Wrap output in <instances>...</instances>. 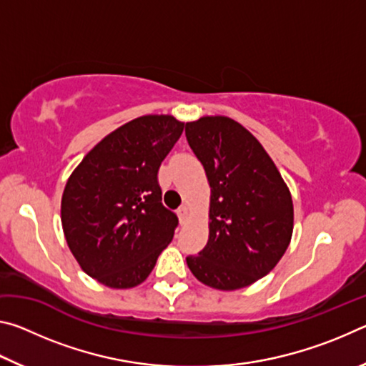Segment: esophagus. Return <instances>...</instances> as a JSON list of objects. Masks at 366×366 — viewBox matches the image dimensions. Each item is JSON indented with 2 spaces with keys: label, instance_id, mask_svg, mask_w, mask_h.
<instances>
[{
  "label": "esophagus",
  "instance_id": "34e87169",
  "mask_svg": "<svg viewBox=\"0 0 366 366\" xmlns=\"http://www.w3.org/2000/svg\"><path fill=\"white\" fill-rule=\"evenodd\" d=\"M189 212H190L189 205H184V207H181V209H179V216H181V221L184 222V224L189 221Z\"/></svg>",
  "mask_w": 366,
  "mask_h": 366
}]
</instances>
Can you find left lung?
Wrapping results in <instances>:
<instances>
[{
  "label": "left lung",
  "instance_id": "8db88e82",
  "mask_svg": "<svg viewBox=\"0 0 366 366\" xmlns=\"http://www.w3.org/2000/svg\"><path fill=\"white\" fill-rule=\"evenodd\" d=\"M185 137L212 189L209 235L187 266L198 281L237 290L280 263L292 239L294 203L287 184L263 145L227 116L185 124Z\"/></svg>",
  "mask_w": 366,
  "mask_h": 366
}]
</instances>
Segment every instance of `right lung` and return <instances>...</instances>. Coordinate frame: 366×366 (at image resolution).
Wrapping results in <instances>:
<instances>
[{"label":"right lung","instance_id":"1","mask_svg":"<svg viewBox=\"0 0 366 366\" xmlns=\"http://www.w3.org/2000/svg\"><path fill=\"white\" fill-rule=\"evenodd\" d=\"M184 131L171 114L135 117L72 171L61 198L66 242L86 274L111 289L144 282L169 245L177 216L161 203L158 169Z\"/></svg>","mask_w":366,"mask_h":366}]
</instances>
